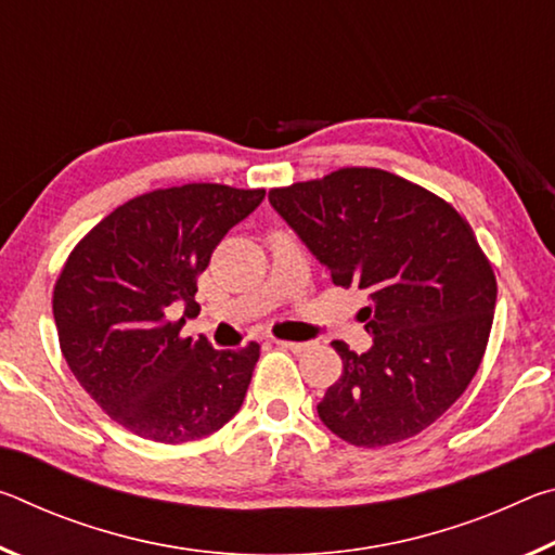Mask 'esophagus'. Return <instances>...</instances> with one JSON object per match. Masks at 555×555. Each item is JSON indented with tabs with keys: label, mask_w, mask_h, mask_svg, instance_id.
<instances>
[{
	"label": "esophagus",
	"mask_w": 555,
	"mask_h": 555,
	"mask_svg": "<svg viewBox=\"0 0 555 555\" xmlns=\"http://www.w3.org/2000/svg\"><path fill=\"white\" fill-rule=\"evenodd\" d=\"M276 345H281V347H286V350H291V352H304V350H308V343H291V340H276Z\"/></svg>",
	"instance_id": "1"
}]
</instances>
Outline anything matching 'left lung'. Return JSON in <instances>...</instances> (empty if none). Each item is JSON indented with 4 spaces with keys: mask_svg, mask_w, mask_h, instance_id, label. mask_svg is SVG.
I'll list each match as a JSON object with an SVG mask.
<instances>
[{
    "mask_svg": "<svg viewBox=\"0 0 555 555\" xmlns=\"http://www.w3.org/2000/svg\"><path fill=\"white\" fill-rule=\"evenodd\" d=\"M269 203L335 286L370 294L372 347H333L343 374L318 403L337 438L360 448L421 434L473 382L490 340L496 279L453 205L379 168H340L269 191Z\"/></svg>",
    "mask_w": 555,
    "mask_h": 555,
    "instance_id": "1",
    "label": "left lung"
}]
</instances>
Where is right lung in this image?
Wrapping results in <instances>:
<instances>
[{"mask_svg":"<svg viewBox=\"0 0 555 555\" xmlns=\"http://www.w3.org/2000/svg\"><path fill=\"white\" fill-rule=\"evenodd\" d=\"M264 191L218 183L166 188L119 205L70 251L53 288L61 352L75 379L131 434L178 446L240 411L259 345L215 350L183 337L198 276ZM173 305L181 322H168Z\"/></svg>","mask_w":555,"mask_h":555,"instance_id":"1","label":"right lung"}]
</instances>
